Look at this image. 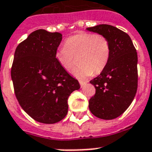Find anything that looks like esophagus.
Listing matches in <instances>:
<instances>
[{
    "label": "esophagus",
    "instance_id": "34e87169",
    "mask_svg": "<svg viewBox=\"0 0 152 152\" xmlns=\"http://www.w3.org/2000/svg\"><path fill=\"white\" fill-rule=\"evenodd\" d=\"M80 84L81 88H84V87H85V85H86V84H87V83H86L85 82H83V81L80 80Z\"/></svg>",
    "mask_w": 152,
    "mask_h": 152
}]
</instances>
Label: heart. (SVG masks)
<instances>
[{
  "label": "heart",
  "mask_w": 152,
  "mask_h": 152,
  "mask_svg": "<svg viewBox=\"0 0 152 152\" xmlns=\"http://www.w3.org/2000/svg\"><path fill=\"white\" fill-rule=\"evenodd\" d=\"M111 56L110 43L102 34L82 32L69 37L65 45L61 46L55 53L60 65L67 72L74 70L76 77L84 79L93 73L99 74L107 66Z\"/></svg>",
  "instance_id": "1"
}]
</instances>
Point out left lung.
Listing matches in <instances>:
<instances>
[{"mask_svg": "<svg viewBox=\"0 0 152 152\" xmlns=\"http://www.w3.org/2000/svg\"><path fill=\"white\" fill-rule=\"evenodd\" d=\"M87 30L106 37L111 46L107 66L90 81L95 94L89 100V109L97 118L114 119L127 110L137 93V50L129 35L113 26L100 24Z\"/></svg>", "mask_w": 152, "mask_h": 152, "instance_id": "1", "label": "left lung"}]
</instances>
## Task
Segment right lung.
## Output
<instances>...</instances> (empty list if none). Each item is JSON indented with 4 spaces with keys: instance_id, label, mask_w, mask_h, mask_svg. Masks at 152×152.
<instances>
[{
    "instance_id": "obj_1",
    "label": "right lung",
    "mask_w": 152,
    "mask_h": 152,
    "mask_svg": "<svg viewBox=\"0 0 152 152\" xmlns=\"http://www.w3.org/2000/svg\"><path fill=\"white\" fill-rule=\"evenodd\" d=\"M61 39L58 32L34 31L16 47L11 69L20 105L34 120L44 124L61 121L68 113L69 95L80 88L55 57Z\"/></svg>"
}]
</instances>
